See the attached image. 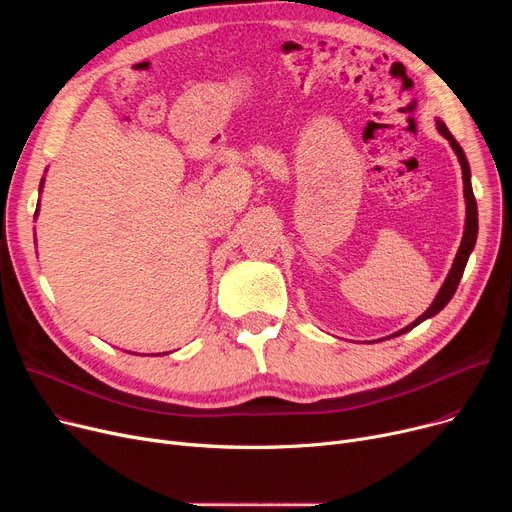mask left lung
I'll return each mask as SVG.
<instances>
[{
    "mask_svg": "<svg viewBox=\"0 0 512 512\" xmlns=\"http://www.w3.org/2000/svg\"><path fill=\"white\" fill-rule=\"evenodd\" d=\"M436 126H438V132L442 134V137L450 143V147H452V151L456 153V157H459V164H461V170H463V184H465V186H463V193H465V205H467L465 232H463V240H461L459 253H456L454 263H452V267H450V272H448V276H446V280H444L440 292L436 294L434 303L429 305V309H427L423 315H419V317L413 321V324H409L407 328L398 330V332L392 334V336H400V334H405V332L413 330L415 326L421 324V321H425V319H429V317H434L436 313H440V311L448 305V301L454 297L456 286H459V282H461V278H463L465 265H467V261H469V255H471V251H473V247H475V240H477V203H475V195H473V188H471L469 161H467V157H465L463 147H461L459 143H456V139L452 137L450 130L446 128V124H444L442 120H436Z\"/></svg>",
    "mask_w": 512,
    "mask_h": 512,
    "instance_id": "left-lung-1",
    "label": "left lung"
}]
</instances>
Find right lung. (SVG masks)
Returning a JSON list of instances; mask_svg holds the SVG:
<instances>
[{
  "instance_id": "1",
  "label": "right lung",
  "mask_w": 512,
  "mask_h": 512,
  "mask_svg": "<svg viewBox=\"0 0 512 512\" xmlns=\"http://www.w3.org/2000/svg\"><path fill=\"white\" fill-rule=\"evenodd\" d=\"M41 188H43V180H41ZM41 188H39V191H41ZM39 213V205H37V211H35V215Z\"/></svg>"
}]
</instances>
